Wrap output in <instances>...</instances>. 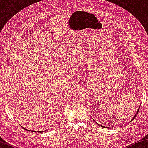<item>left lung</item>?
Masks as SVG:
<instances>
[{"label": "left lung", "instance_id": "obj_1", "mask_svg": "<svg viewBox=\"0 0 148 148\" xmlns=\"http://www.w3.org/2000/svg\"><path fill=\"white\" fill-rule=\"evenodd\" d=\"M139 109H140V106H139V108H138V111L136 112V114H135V115H134V117H132V119H131V121H132V120H133L134 118H135V117H136V116H137V114H138V110H139ZM94 121H95V120H94ZM95 122H96V121H95ZM97 123V124H99L98 123ZM99 125H100V126H101V127H103V128H108V127H104V126H102V125H99Z\"/></svg>", "mask_w": 148, "mask_h": 148}]
</instances>
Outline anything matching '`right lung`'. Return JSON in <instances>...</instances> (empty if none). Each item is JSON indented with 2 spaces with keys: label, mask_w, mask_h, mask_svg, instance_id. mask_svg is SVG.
<instances>
[{
  "label": "right lung",
  "mask_w": 148,
  "mask_h": 148,
  "mask_svg": "<svg viewBox=\"0 0 148 148\" xmlns=\"http://www.w3.org/2000/svg\"><path fill=\"white\" fill-rule=\"evenodd\" d=\"M23 128L24 129H25L26 131H30V132H36V131H31V130H27V129H25L24 127H23ZM47 131V130H46V131H37V132H45V131Z\"/></svg>",
  "instance_id": "add662e5"
}]
</instances>
